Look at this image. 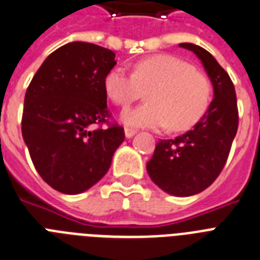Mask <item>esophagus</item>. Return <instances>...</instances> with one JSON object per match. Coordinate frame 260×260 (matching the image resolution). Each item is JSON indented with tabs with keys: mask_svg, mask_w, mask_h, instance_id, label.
<instances>
[{
	"mask_svg": "<svg viewBox=\"0 0 260 260\" xmlns=\"http://www.w3.org/2000/svg\"><path fill=\"white\" fill-rule=\"evenodd\" d=\"M137 133V130H134V128H130V127H125V135L126 138H132L133 135Z\"/></svg>",
	"mask_w": 260,
	"mask_h": 260,
	"instance_id": "34e87169",
	"label": "esophagus"
}]
</instances>
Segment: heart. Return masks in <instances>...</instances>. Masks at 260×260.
<instances>
[{
	"instance_id": "b5f03b06",
	"label": "heart",
	"mask_w": 260,
	"mask_h": 260,
	"mask_svg": "<svg viewBox=\"0 0 260 260\" xmlns=\"http://www.w3.org/2000/svg\"><path fill=\"white\" fill-rule=\"evenodd\" d=\"M106 96L119 108L143 97L147 103L122 113V121L135 127L184 132L193 127L209 108V77L175 55L159 54L135 63L133 73L114 67L104 77Z\"/></svg>"
}]
</instances>
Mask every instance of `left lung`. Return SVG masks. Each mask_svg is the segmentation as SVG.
Masks as SVG:
<instances>
[{
  "label": "left lung",
  "instance_id": "left-lung-1",
  "mask_svg": "<svg viewBox=\"0 0 260 260\" xmlns=\"http://www.w3.org/2000/svg\"><path fill=\"white\" fill-rule=\"evenodd\" d=\"M201 59L214 88V99L194 127L174 139L157 142L147 172L157 187L175 196L206 189L225 167L238 130L234 84L218 61L203 47L181 43Z\"/></svg>",
  "mask_w": 260,
  "mask_h": 260
}]
</instances>
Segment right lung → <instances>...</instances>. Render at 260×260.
I'll use <instances>...</instances> for the list:
<instances>
[{
  "instance_id": "add662e5",
  "label": "right lung",
  "mask_w": 260,
  "mask_h": 260,
  "mask_svg": "<svg viewBox=\"0 0 260 260\" xmlns=\"http://www.w3.org/2000/svg\"><path fill=\"white\" fill-rule=\"evenodd\" d=\"M114 57L97 44H64L43 61L26 90L24 143L38 174L61 193H81L101 180L125 139L104 89Z\"/></svg>"
}]
</instances>
